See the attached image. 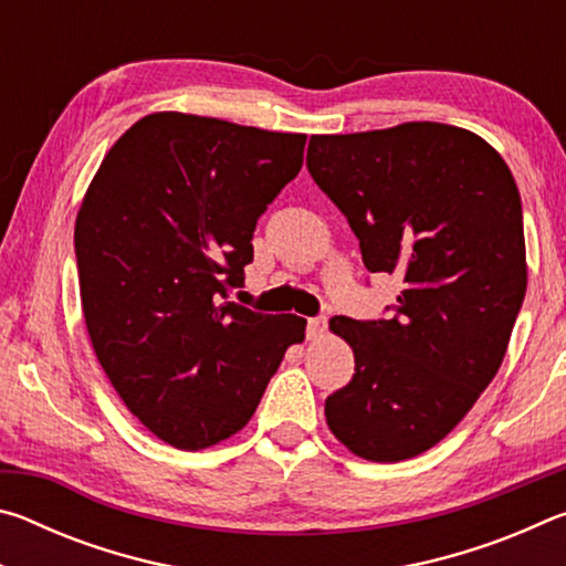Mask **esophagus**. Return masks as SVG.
I'll return each instance as SVG.
<instances>
[{
    "instance_id": "1",
    "label": "esophagus",
    "mask_w": 566,
    "mask_h": 566,
    "mask_svg": "<svg viewBox=\"0 0 566 566\" xmlns=\"http://www.w3.org/2000/svg\"><path fill=\"white\" fill-rule=\"evenodd\" d=\"M324 332H327V317H312L306 322V337L310 339H319Z\"/></svg>"
}]
</instances>
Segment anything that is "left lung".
Returning <instances> with one entry per match:
<instances>
[{
	"instance_id": "8db88e82",
	"label": "left lung",
	"mask_w": 566,
	"mask_h": 566,
	"mask_svg": "<svg viewBox=\"0 0 566 566\" xmlns=\"http://www.w3.org/2000/svg\"><path fill=\"white\" fill-rule=\"evenodd\" d=\"M306 169L347 217L364 266L405 284L391 319L329 322L354 375L324 401L327 424L369 462L411 459L500 371L526 292L520 189L500 151L439 122L314 134Z\"/></svg>"
}]
</instances>
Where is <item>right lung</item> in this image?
Segmentation results:
<instances>
[{
  "label": "right lung",
  "mask_w": 566,
  "mask_h": 566,
  "mask_svg": "<svg viewBox=\"0 0 566 566\" xmlns=\"http://www.w3.org/2000/svg\"><path fill=\"white\" fill-rule=\"evenodd\" d=\"M306 134L155 112L114 142L74 224L94 354L151 434L197 452L237 434L306 319L227 302L256 219L300 175Z\"/></svg>",
  "instance_id": "right-lung-1"
}]
</instances>
